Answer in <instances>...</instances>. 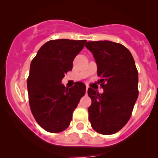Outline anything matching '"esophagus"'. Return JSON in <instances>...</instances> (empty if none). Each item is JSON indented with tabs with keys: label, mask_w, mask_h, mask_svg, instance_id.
<instances>
[{
	"label": "esophagus",
	"mask_w": 158,
	"mask_h": 158,
	"mask_svg": "<svg viewBox=\"0 0 158 158\" xmlns=\"http://www.w3.org/2000/svg\"><path fill=\"white\" fill-rule=\"evenodd\" d=\"M88 89H89V86H88V85H86V90H85L86 93H87V91H88Z\"/></svg>",
	"instance_id": "esophagus-1"
}]
</instances>
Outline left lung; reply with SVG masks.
I'll use <instances>...</instances> for the list:
<instances>
[{"mask_svg": "<svg viewBox=\"0 0 158 158\" xmlns=\"http://www.w3.org/2000/svg\"><path fill=\"white\" fill-rule=\"evenodd\" d=\"M85 47L92 52L102 78L103 93L92 88L88 108L92 128L102 135H113L123 128L131 115L138 96V73L130 51L109 40L91 41Z\"/></svg>", "mask_w": 158, "mask_h": 158, "instance_id": "8db88e82", "label": "left lung"}]
</instances>
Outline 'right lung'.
<instances>
[{
  "instance_id": "right-lung-1",
  "label": "right lung",
  "mask_w": 158,
  "mask_h": 158,
  "mask_svg": "<svg viewBox=\"0 0 158 158\" xmlns=\"http://www.w3.org/2000/svg\"><path fill=\"white\" fill-rule=\"evenodd\" d=\"M85 43L68 39L49 40L30 63L27 79L30 107L36 122L47 131L58 133L67 128L73 111L85 95L82 82H76L67 89L61 82L73 69V60Z\"/></svg>"
}]
</instances>
